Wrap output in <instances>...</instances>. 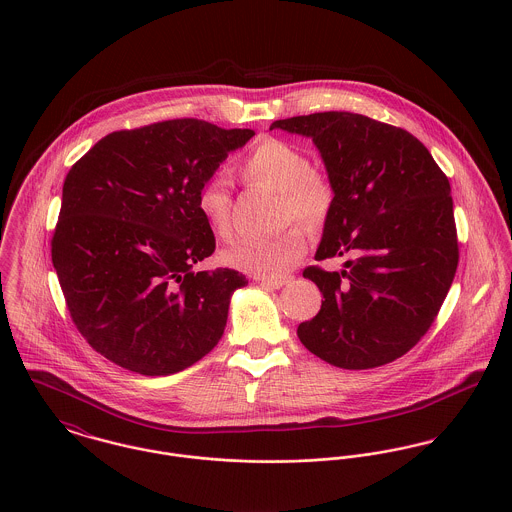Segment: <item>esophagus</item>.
<instances>
[{
    "mask_svg": "<svg viewBox=\"0 0 512 512\" xmlns=\"http://www.w3.org/2000/svg\"><path fill=\"white\" fill-rule=\"evenodd\" d=\"M258 284H264V286H272V288H282L286 284L292 282V276H282V278H254Z\"/></svg>",
    "mask_w": 512,
    "mask_h": 512,
    "instance_id": "obj_1",
    "label": "esophagus"
}]
</instances>
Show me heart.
<instances>
[{
    "label": "heart",
    "instance_id": "heart-1",
    "mask_svg": "<svg viewBox=\"0 0 512 512\" xmlns=\"http://www.w3.org/2000/svg\"><path fill=\"white\" fill-rule=\"evenodd\" d=\"M244 181L266 187L278 195V217L297 220L315 230L333 213L337 189L331 175L309 163L307 153L292 142L266 138L240 161ZM230 193L222 177H211L197 191V211L220 240L232 236ZM307 236L297 224L274 238H242L222 252V260L246 274L282 278L305 256Z\"/></svg>",
    "mask_w": 512,
    "mask_h": 512
}]
</instances>
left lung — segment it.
I'll return each mask as SVG.
<instances>
[{
  "label": "left lung",
  "mask_w": 512,
  "mask_h": 512,
  "mask_svg": "<svg viewBox=\"0 0 512 512\" xmlns=\"http://www.w3.org/2000/svg\"><path fill=\"white\" fill-rule=\"evenodd\" d=\"M274 128L311 138L337 189L315 258L357 254L343 272L303 270L325 301L299 323V341L349 370L400 359L432 327L459 262L445 173L410 132L363 114L317 112Z\"/></svg>",
  "instance_id": "1"
}]
</instances>
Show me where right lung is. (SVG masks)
Segmentation results:
<instances>
[{"mask_svg": "<svg viewBox=\"0 0 512 512\" xmlns=\"http://www.w3.org/2000/svg\"><path fill=\"white\" fill-rule=\"evenodd\" d=\"M252 130L197 118L120 130L67 173L51 240L53 266L78 333L122 368L167 376L211 353L236 270L195 272L217 240L197 191Z\"/></svg>", "mask_w": 512, "mask_h": 512, "instance_id": "obj_1", "label": "right lung"}]
</instances>
